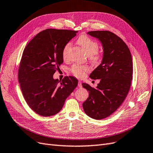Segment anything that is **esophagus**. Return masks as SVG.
I'll return each instance as SVG.
<instances>
[{
  "instance_id": "34e87169",
  "label": "esophagus",
  "mask_w": 153,
  "mask_h": 153,
  "mask_svg": "<svg viewBox=\"0 0 153 153\" xmlns=\"http://www.w3.org/2000/svg\"><path fill=\"white\" fill-rule=\"evenodd\" d=\"M78 86L80 88L82 87V82L81 81H78Z\"/></svg>"
}]
</instances>
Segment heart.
<instances>
[{
  "instance_id": "obj_1",
  "label": "heart",
  "mask_w": 153,
  "mask_h": 153,
  "mask_svg": "<svg viewBox=\"0 0 153 153\" xmlns=\"http://www.w3.org/2000/svg\"><path fill=\"white\" fill-rule=\"evenodd\" d=\"M77 43L80 46V47L84 50L85 53L88 55L91 61L97 62L99 61L100 55L97 52L98 50V45L95 41L85 35H82L78 38ZM71 47L70 43H66L62 48V55L64 60H68L69 58V52ZM71 73L74 75L78 78L84 77L85 73L89 71V68L87 66L74 65L71 68Z\"/></svg>"
}]
</instances>
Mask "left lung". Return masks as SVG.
Here are the masks:
<instances>
[{"label": "left lung", "instance_id": "obj_1", "mask_svg": "<svg viewBox=\"0 0 153 153\" xmlns=\"http://www.w3.org/2000/svg\"><path fill=\"white\" fill-rule=\"evenodd\" d=\"M87 34L98 39L103 53L101 64L90 75L92 79H100L98 86L82 84L89 91L82 106L88 116L102 119L113 114L126 98L133 78L132 57L126 44L113 32L97 30Z\"/></svg>", "mask_w": 153, "mask_h": 153}]
</instances>
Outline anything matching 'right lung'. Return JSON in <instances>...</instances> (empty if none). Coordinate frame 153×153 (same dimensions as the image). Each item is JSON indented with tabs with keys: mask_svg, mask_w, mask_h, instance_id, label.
<instances>
[{
	"mask_svg": "<svg viewBox=\"0 0 153 153\" xmlns=\"http://www.w3.org/2000/svg\"><path fill=\"white\" fill-rule=\"evenodd\" d=\"M77 31L48 29L27 44L22 54L18 81L27 103L36 113L51 116L59 112L78 85L73 76L62 80L53 75L63 63L62 48Z\"/></svg>",
	"mask_w": 153,
	"mask_h": 153,
	"instance_id": "right-lung-1",
	"label": "right lung"
}]
</instances>
